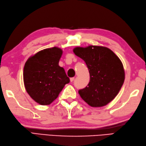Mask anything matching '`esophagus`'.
Instances as JSON below:
<instances>
[{"label": "esophagus", "instance_id": "esophagus-1", "mask_svg": "<svg viewBox=\"0 0 146 146\" xmlns=\"http://www.w3.org/2000/svg\"><path fill=\"white\" fill-rule=\"evenodd\" d=\"M74 80V77H71V78H70V82H73Z\"/></svg>", "mask_w": 146, "mask_h": 146}]
</instances>
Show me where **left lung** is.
Listing matches in <instances>:
<instances>
[{
  "instance_id": "obj_1",
  "label": "left lung",
  "mask_w": 146,
  "mask_h": 146,
  "mask_svg": "<svg viewBox=\"0 0 146 146\" xmlns=\"http://www.w3.org/2000/svg\"><path fill=\"white\" fill-rule=\"evenodd\" d=\"M73 52L85 62L90 76L88 86L79 90V95L92 107L106 105L116 97L123 84L125 72L120 58L104 46L76 47Z\"/></svg>"
}]
</instances>
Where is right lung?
I'll return each mask as SVG.
<instances>
[{"label":"right lung","mask_w":146,"mask_h":146,"mask_svg":"<svg viewBox=\"0 0 146 146\" xmlns=\"http://www.w3.org/2000/svg\"><path fill=\"white\" fill-rule=\"evenodd\" d=\"M62 50L57 47L44 49L26 61L23 70L26 90L41 105L51 104L70 82L63 67L58 65Z\"/></svg>","instance_id":"right-lung-1"}]
</instances>
